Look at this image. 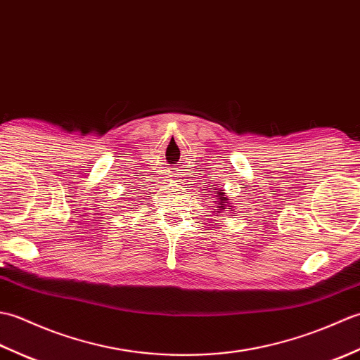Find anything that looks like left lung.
I'll return each mask as SVG.
<instances>
[{
	"label": "left lung",
	"mask_w": 360,
	"mask_h": 360,
	"mask_svg": "<svg viewBox=\"0 0 360 360\" xmlns=\"http://www.w3.org/2000/svg\"><path fill=\"white\" fill-rule=\"evenodd\" d=\"M210 192H213L212 193L213 195V204H215V209H213V210L217 212V215H221V213H223L226 209H232V204L229 202L224 190L213 188V190H210Z\"/></svg>",
	"instance_id": "obj_1"
}]
</instances>
